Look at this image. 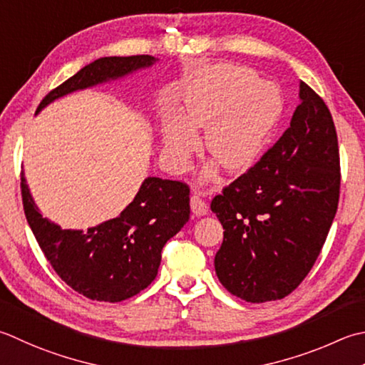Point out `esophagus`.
Listing matches in <instances>:
<instances>
[{
	"instance_id": "obj_1",
	"label": "esophagus",
	"mask_w": 365,
	"mask_h": 365,
	"mask_svg": "<svg viewBox=\"0 0 365 365\" xmlns=\"http://www.w3.org/2000/svg\"><path fill=\"white\" fill-rule=\"evenodd\" d=\"M190 205H191V212L195 213L196 217H202L207 215V212H209V205L204 201L201 196L197 195H192L190 199Z\"/></svg>"
}]
</instances>
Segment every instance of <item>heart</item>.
I'll use <instances>...</instances> for the list:
<instances>
[{
  "label": "heart",
  "mask_w": 365,
  "mask_h": 365,
  "mask_svg": "<svg viewBox=\"0 0 365 365\" xmlns=\"http://www.w3.org/2000/svg\"><path fill=\"white\" fill-rule=\"evenodd\" d=\"M182 103L183 117L170 115L163 125L164 158L175 169L183 168L197 147L192 127L207 128V152L226 170L248 169L264 152L283 113L280 88L237 64L202 71L185 87Z\"/></svg>",
  "instance_id": "heart-1"
}]
</instances>
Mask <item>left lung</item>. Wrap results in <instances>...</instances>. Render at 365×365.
I'll list each match as a JSON object with an SVG mask.
<instances>
[{
  "instance_id": "1",
  "label": "left lung",
  "mask_w": 365,
  "mask_h": 365,
  "mask_svg": "<svg viewBox=\"0 0 365 365\" xmlns=\"http://www.w3.org/2000/svg\"><path fill=\"white\" fill-rule=\"evenodd\" d=\"M301 103L274 147L212 199L223 225L215 272L231 294L261 304L291 294L315 264L340 196L329 109L301 82Z\"/></svg>"
}]
</instances>
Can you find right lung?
<instances>
[{
    "mask_svg": "<svg viewBox=\"0 0 365 365\" xmlns=\"http://www.w3.org/2000/svg\"><path fill=\"white\" fill-rule=\"evenodd\" d=\"M155 56H104L82 68L42 99L36 113L68 93L148 68ZM21 201L28 225L50 266L68 287L99 302L139 294L158 274L166 242L190 220V188L178 180L148 177L117 218L87 231L61 230L41 215L21 173Z\"/></svg>",
    "mask_w": 365,
    "mask_h": 365,
    "instance_id": "1",
    "label": "right lung"
}]
</instances>
